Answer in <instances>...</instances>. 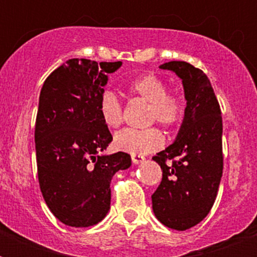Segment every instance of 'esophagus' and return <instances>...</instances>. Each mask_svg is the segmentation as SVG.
Instances as JSON below:
<instances>
[{"instance_id": "1", "label": "esophagus", "mask_w": 257, "mask_h": 257, "mask_svg": "<svg viewBox=\"0 0 257 257\" xmlns=\"http://www.w3.org/2000/svg\"><path fill=\"white\" fill-rule=\"evenodd\" d=\"M144 160H145V157L143 156V155H136V156H132V163L135 165L140 164V163H143Z\"/></svg>"}]
</instances>
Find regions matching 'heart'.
Returning <instances> with one entry per match:
<instances>
[{"instance_id": "1", "label": "heart", "mask_w": 257, "mask_h": 257, "mask_svg": "<svg viewBox=\"0 0 257 257\" xmlns=\"http://www.w3.org/2000/svg\"><path fill=\"white\" fill-rule=\"evenodd\" d=\"M129 92L148 102V122H159L165 128H175L185 116V102L177 93L168 92L167 82L155 73L141 74L128 84ZM100 114L110 128L122 122V102L112 90H104L100 97ZM114 148L132 156L155 152L164 145V135L159 128H126L116 133Z\"/></svg>"}]
</instances>
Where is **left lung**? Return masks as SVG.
I'll return each instance as SVG.
<instances>
[{"instance_id":"8db88e82","label":"left lung","mask_w":257,"mask_h":257,"mask_svg":"<svg viewBox=\"0 0 257 257\" xmlns=\"http://www.w3.org/2000/svg\"><path fill=\"white\" fill-rule=\"evenodd\" d=\"M160 68L181 78L187 108L175 143L153 156L163 179L152 195V208L165 227L185 231L209 213L217 196L223 176V118L203 70L185 61L165 62Z\"/></svg>"}]
</instances>
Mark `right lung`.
I'll list each match as a JSON object with an SVG mask.
<instances>
[{
  "mask_svg": "<svg viewBox=\"0 0 257 257\" xmlns=\"http://www.w3.org/2000/svg\"><path fill=\"white\" fill-rule=\"evenodd\" d=\"M122 62L72 58L42 85L36 118L38 183L50 212L69 227L100 223L110 208V181L132 165L128 153L101 156L113 140L100 114L108 73Z\"/></svg>",
  "mask_w": 257,
  "mask_h": 257,
  "instance_id": "obj_1",
  "label": "right lung"
}]
</instances>
